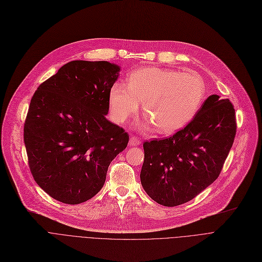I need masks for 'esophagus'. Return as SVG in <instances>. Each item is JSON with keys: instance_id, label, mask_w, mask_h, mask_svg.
Listing matches in <instances>:
<instances>
[{"instance_id": "34e87169", "label": "esophagus", "mask_w": 262, "mask_h": 262, "mask_svg": "<svg viewBox=\"0 0 262 262\" xmlns=\"http://www.w3.org/2000/svg\"><path fill=\"white\" fill-rule=\"evenodd\" d=\"M141 143V140L140 139H138L137 138V137H130V139H129V146H137V145H139Z\"/></svg>"}]
</instances>
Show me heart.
Wrapping results in <instances>:
<instances>
[{
	"label": "heart",
	"mask_w": 262,
	"mask_h": 262,
	"mask_svg": "<svg viewBox=\"0 0 262 262\" xmlns=\"http://www.w3.org/2000/svg\"><path fill=\"white\" fill-rule=\"evenodd\" d=\"M205 84L195 73L147 67L134 71L126 86L116 82L109 90V109L115 122L122 124L138 112L143 113L156 130L171 135L194 118L205 100Z\"/></svg>",
	"instance_id": "obj_1"
}]
</instances>
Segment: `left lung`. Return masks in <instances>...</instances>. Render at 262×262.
<instances>
[{
  "label": "left lung",
  "mask_w": 262,
  "mask_h": 262,
  "mask_svg": "<svg viewBox=\"0 0 262 262\" xmlns=\"http://www.w3.org/2000/svg\"><path fill=\"white\" fill-rule=\"evenodd\" d=\"M236 129L232 104L212 94L185 128L144 142L140 180L147 195L167 207L194 199L221 173Z\"/></svg>",
  "instance_id": "obj_1"
}]
</instances>
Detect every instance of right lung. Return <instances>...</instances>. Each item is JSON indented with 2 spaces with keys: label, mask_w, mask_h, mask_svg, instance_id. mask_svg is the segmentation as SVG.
<instances>
[{
  "label": "right lung",
  "mask_w": 262,
  "mask_h": 262,
  "mask_svg": "<svg viewBox=\"0 0 262 262\" xmlns=\"http://www.w3.org/2000/svg\"><path fill=\"white\" fill-rule=\"evenodd\" d=\"M120 70L108 61L73 60L34 93L24 143L35 182L53 199L76 205L93 198L126 148L127 133L106 119Z\"/></svg>",
  "instance_id": "add662e5"
}]
</instances>
